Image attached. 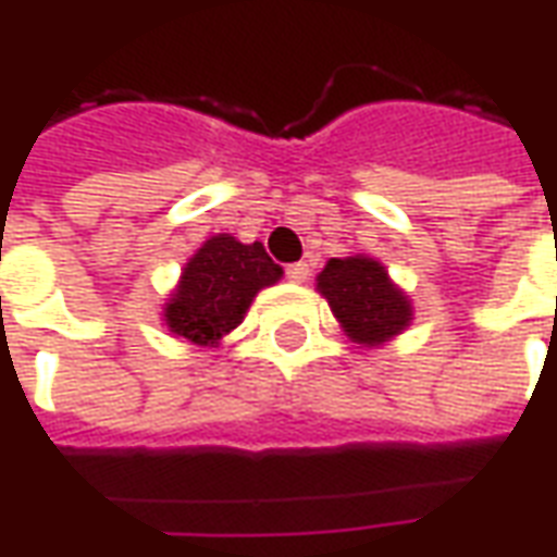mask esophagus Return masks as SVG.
Masks as SVG:
<instances>
[{"instance_id":"esophagus-1","label":"esophagus","mask_w":557,"mask_h":557,"mask_svg":"<svg viewBox=\"0 0 557 557\" xmlns=\"http://www.w3.org/2000/svg\"><path fill=\"white\" fill-rule=\"evenodd\" d=\"M286 277H289L292 283H307V280H310V265H307V262H295V265L286 268Z\"/></svg>"}]
</instances>
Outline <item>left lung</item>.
Returning <instances> with one entry per match:
<instances>
[{"instance_id": "obj_1", "label": "left lung", "mask_w": 557, "mask_h": 557, "mask_svg": "<svg viewBox=\"0 0 557 557\" xmlns=\"http://www.w3.org/2000/svg\"><path fill=\"white\" fill-rule=\"evenodd\" d=\"M315 289L346 337L367 349H379L399 337L414 319L409 295L391 280L379 259L367 253L331 259L315 277Z\"/></svg>"}]
</instances>
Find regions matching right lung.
Wrapping results in <instances>:
<instances>
[{
	"instance_id": "1",
	"label": "right lung",
	"mask_w": 557,
	"mask_h": 557,
	"mask_svg": "<svg viewBox=\"0 0 557 557\" xmlns=\"http://www.w3.org/2000/svg\"><path fill=\"white\" fill-rule=\"evenodd\" d=\"M283 277V268L262 242L242 244L230 232L202 242L182 268V277L163 304V325L196 349H214L242 325L250 304L265 286Z\"/></svg>"
}]
</instances>
